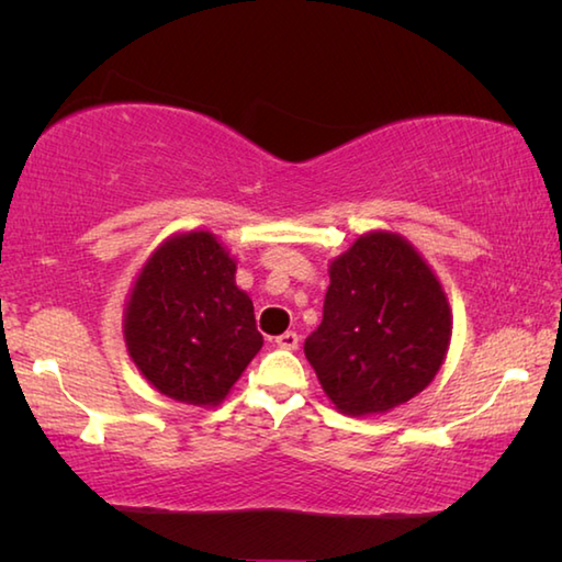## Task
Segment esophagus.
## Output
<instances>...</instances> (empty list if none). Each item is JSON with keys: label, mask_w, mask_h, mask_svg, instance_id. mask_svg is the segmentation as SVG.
<instances>
[{"label": "esophagus", "mask_w": 562, "mask_h": 562, "mask_svg": "<svg viewBox=\"0 0 562 562\" xmlns=\"http://www.w3.org/2000/svg\"><path fill=\"white\" fill-rule=\"evenodd\" d=\"M274 345L282 347V349H297V345H300L297 331H284V335L274 337Z\"/></svg>", "instance_id": "obj_1"}]
</instances>
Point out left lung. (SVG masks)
Segmentation results:
<instances>
[{
	"mask_svg": "<svg viewBox=\"0 0 562 562\" xmlns=\"http://www.w3.org/2000/svg\"><path fill=\"white\" fill-rule=\"evenodd\" d=\"M449 341L451 310L429 265L404 237L369 233L329 265L322 325L304 355L331 404L364 416L424 392Z\"/></svg>",
	"mask_w": 562,
	"mask_h": 562,
	"instance_id": "left-lung-1",
	"label": "left lung"
}]
</instances>
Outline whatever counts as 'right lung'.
Wrapping results in <instances>:
<instances>
[{"instance_id":"1","label":"right lung","mask_w":562,"mask_h":562,"mask_svg":"<svg viewBox=\"0 0 562 562\" xmlns=\"http://www.w3.org/2000/svg\"><path fill=\"white\" fill-rule=\"evenodd\" d=\"M123 335L160 394L215 406L262 347L252 300L235 284V260L211 233L176 235L133 284Z\"/></svg>"}]
</instances>
